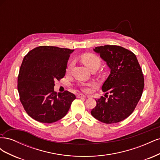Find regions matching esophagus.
<instances>
[{"mask_svg":"<svg viewBox=\"0 0 160 160\" xmlns=\"http://www.w3.org/2000/svg\"><path fill=\"white\" fill-rule=\"evenodd\" d=\"M85 95H84L83 94H81V93H79V94H77V98H85Z\"/></svg>","mask_w":160,"mask_h":160,"instance_id":"obj_1","label":"esophagus"}]
</instances>
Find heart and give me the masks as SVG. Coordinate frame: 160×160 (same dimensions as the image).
Instances as JSON below:
<instances>
[{
    "instance_id": "heart-1",
    "label": "heart",
    "mask_w": 160,
    "mask_h": 160,
    "mask_svg": "<svg viewBox=\"0 0 160 160\" xmlns=\"http://www.w3.org/2000/svg\"><path fill=\"white\" fill-rule=\"evenodd\" d=\"M80 61L82 62V63L84 64L88 68L92 70H97L98 69L101 63V60L98 55H96L93 53L87 52L84 54L81 55L79 57ZM72 64L70 63L68 67H67L66 72H69L71 70ZM79 87L85 93H89L91 91V89L95 87V84L92 82L88 83H81L79 84Z\"/></svg>"
}]
</instances>
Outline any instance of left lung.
I'll return each instance as SVG.
<instances>
[{
	"instance_id": "1",
	"label": "left lung",
	"mask_w": 160,
	"mask_h": 160,
	"mask_svg": "<svg viewBox=\"0 0 160 160\" xmlns=\"http://www.w3.org/2000/svg\"><path fill=\"white\" fill-rule=\"evenodd\" d=\"M93 50L99 53L111 69L102 86L103 91L111 95L108 99L101 96L97 99L91 113L107 124L122 122L133 113L141 99L144 88L141 67L134 53L122 47L104 45Z\"/></svg>"
}]
</instances>
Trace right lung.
I'll return each mask as SVG.
<instances>
[{"label": "right lung", "mask_w": 160, "mask_h": 160, "mask_svg": "<svg viewBox=\"0 0 160 160\" xmlns=\"http://www.w3.org/2000/svg\"><path fill=\"white\" fill-rule=\"evenodd\" d=\"M73 49L40 46L25 56L18 76L20 101L31 118L51 123L67 113L75 95L68 91L57 93L55 81L63 78Z\"/></svg>", "instance_id": "right-lung-1"}]
</instances>
